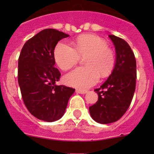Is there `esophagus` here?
<instances>
[{"instance_id":"1","label":"esophagus","mask_w":154,"mask_h":154,"mask_svg":"<svg viewBox=\"0 0 154 154\" xmlns=\"http://www.w3.org/2000/svg\"><path fill=\"white\" fill-rule=\"evenodd\" d=\"M76 92H77V93H79V94H85V93H86L87 91L86 90H80V89H76Z\"/></svg>"}]
</instances>
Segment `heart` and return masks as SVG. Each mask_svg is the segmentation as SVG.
<instances>
[{
	"instance_id": "heart-1",
	"label": "heart",
	"mask_w": 154,
	"mask_h": 154,
	"mask_svg": "<svg viewBox=\"0 0 154 154\" xmlns=\"http://www.w3.org/2000/svg\"><path fill=\"white\" fill-rule=\"evenodd\" d=\"M73 46L61 42L54 51L57 65L65 71L74 67L81 57H85V66L77 68L65 76L64 80L68 85L86 89L97 82L99 74L104 77L112 71L115 54L104 39L95 35H84L73 42Z\"/></svg>"
}]
</instances>
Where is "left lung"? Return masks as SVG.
I'll return each mask as SVG.
<instances>
[{"instance_id": "1", "label": "left lung", "mask_w": 154, "mask_h": 154, "mask_svg": "<svg viewBox=\"0 0 154 154\" xmlns=\"http://www.w3.org/2000/svg\"><path fill=\"white\" fill-rule=\"evenodd\" d=\"M113 42L116 62L112 74L101 86L95 89L98 100L89 106L94 120L102 124L120 119L130 107L137 82V62L130 46L123 38L109 35Z\"/></svg>"}]
</instances>
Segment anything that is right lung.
Wrapping results in <instances>:
<instances>
[{"instance_id":"obj_1","label":"right lung","mask_w":154,"mask_h":154,"mask_svg":"<svg viewBox=\"0 0 154 154\" xmlns=\"http://www.w3.org/2000/svg\"><path fill=\"white\" fill-rule=\"evenodd\" d=\"M69 35L53 28L42 30L23 46L18 58L17 79L28 110L46 122L63 116L75 89L57 85L61 73L55 68L54 50L57 43Z\"/></svg>"}]
</instances>
